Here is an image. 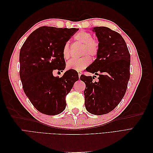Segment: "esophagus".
Returning a JSON list of instances; mask_svg holds the SVG:
<instances>
[{
    "label": "esophagus",
    "mask_w": 153,
    "mask_h": 153,
    "mask_svg": "<svg viewBox=\"0 0 153 153\" xmlns=\"http://www.w3.org/2000/svg\"><path fill=\"white\" fill-rule=\"evenodd\" d=\"M78 77H79V78H80V75H82V73L80 71H78Z\"/></svg>",
    "instance_id": "obj_1"
}]
</instances>
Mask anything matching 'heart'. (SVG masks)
Wrapping results in <instances>:
<instances>
[{
    "label": "heart",
    "instance_id": "heart-1",
    "mask_svg": "<svg viewBox=\"0 0 153 153\" xmlns=\"http://www.w3.org/2000/svg\"><path fill=\"white\" fill-rule=\"evenodd\" d=\"M74 39L76 42L82 45V55L84 57L80 59H72L67 62L66 68L68 69L81 71L89 65L91 58H95L99 52L100 43L96 39L92 38V34L86 30H80L75 34ZM62 55L64 59H68L70 55V50L68 43L64 44L62 48Z\"/></svg>",
    "mask_w": 153,
    "mask_h": 153
}]
</instances>
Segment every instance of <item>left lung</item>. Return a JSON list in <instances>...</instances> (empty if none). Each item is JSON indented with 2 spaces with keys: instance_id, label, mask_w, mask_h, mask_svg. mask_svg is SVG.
<instances>
[{
  "instance_id": "8db88e82",
  "label": "left lung",
  "mask_w": 153,
  "mask_h": 153,
  "mask_svg": "<svg viewBox=\"0 0 153 153\" xmlns=\"http://www.w3.org/2000/svg\"><path fill=\"white\" fill-rule=\"evenodd\" d=\"M100 48L95 61L86 71L99 75H81L85 82V106L92 114L103 115L112 111L126 93L130 71V54L121 35L106 27H94Z\"/></svg>"
}]
</instances>
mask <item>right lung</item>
<instances>
[{"label": "right lung", "mask_w": 153, "mask_h": 153, "mask_svg": "<svg viewBox=\"0 0 153 153\" xmlns=\"http://www.w3.org/2000/svg\"><path fill=\"white\" fill-rule=\"evenodd\" d=\"M78 29L41 27L29 36L20 52V76L23 89L34 107L42 114L55 115L64 110L66 96L78 73L69 69L61 78L54 70L66 67L64 45Z\"/></svg>", "instance_id": "obj_1"}]
</instances>
